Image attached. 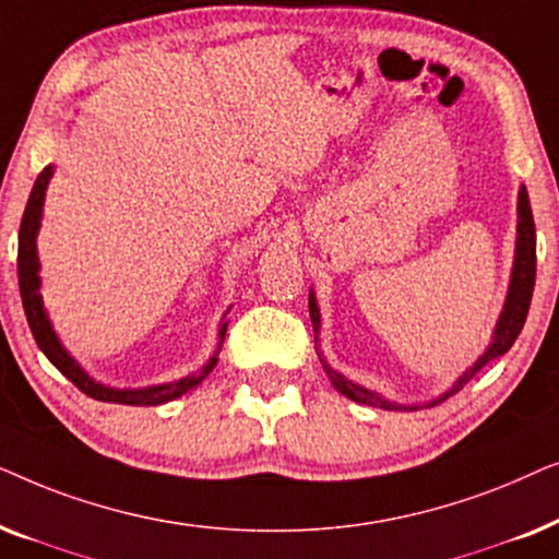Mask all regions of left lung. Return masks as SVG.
<instances>
[{"instance_id":"left-lung-1","label":"left lung","mask_w":559,"mask_h":559,"mask_svg":"<svg viewBox=\"0 0 559 559\" xmlns=\"http://www.w3.org/2000/svg\"><path fill=\"white\" fill-rule=\"evenodd\" d=\"M534 274H537V234H534V218H532L530 193H526V188L522 186V188H519V203H516L514 266H511L509 293H507V300H503V310H501L499 320H496L491 343H488L484 354H480L476 361H473V366H468V369H465L461 377L453 381V386H450L448 392H442L440 396H435V400L425 402V404H400V402L386 400V396H381L377 392H371V389L356 384V381H350V379L343 377L341 371H335L333 366L325 361L323 354H320V348H318L320 308H318L316 293H312V289H310V300H308V305H310V320H312V331H316V350H318L320 364H323V369H325V377L331 379V384L338 389L343 396H348V400H354L358 404H366V407L394 409V412L396 409L415 412V409L435 407V404L445 402L448 396H453L455 392H461V389L468 384V381L476 377V373L484 369L486 364H491L493 358L503 356L511 346H514L516 335L522 333V328H524L526 312H530V302H532V293H534Z\"/></svg>"}]
</instances>
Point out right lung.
<instances>
[{"label":"right lung","instance_id":"obj_1","mask_svg":"<svg viewBox=\"0 0 559 559\" xmlns=\"http://www.w3.org/2000/svg\"><path fill=\"white\" fill-rule=\"evenodd\" d=\"M56 173V167L48 165L45 170L37 175L33 193L27 198L25 216H22L20 224V247H17V277H20V295H22V308H25L29 331H33V338L37 348L48 356V361L56 366V369L63 373L66 379H71L75 386L81 389L83 394L91 396V400L98 402H114V404H132V407H155V404H165L182 396L190 389H195L201 381L213 371V366L218 364V350L224 346L226 328H228V310L224 312L218 325V346L213 350V356L203 364V369H198L188 377L167 381V384H152V386H136V389H119L109 386L88 377L86 369L75 361V358L68 354V348L60 343L56 328H52L48 310L43 305L40 295V257H37V234H40V221H43V205H45V190H48V182Z\"/></svg>","mask_w":559,"mask_h":559}]
</instances>
